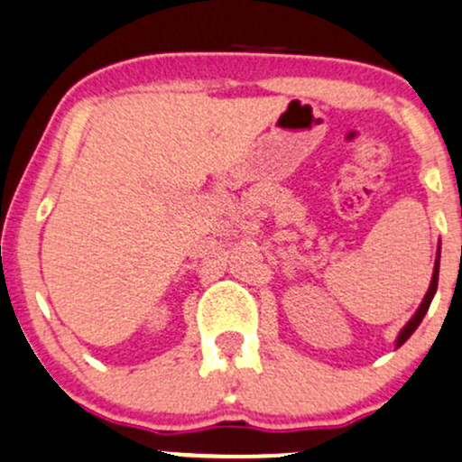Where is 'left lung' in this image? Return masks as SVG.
I'll use <instances>...</instances> for the list:
<instances>
[{"mask_svg": "<svg viewBox=\"0 0 462 462\" xmlns=\"http://www.w3.org/2000/svg\"><path fill=\"white\" fill-rule=\"evenodd\" d=\"M439 265H440V245H439V252H437V263H434L432 281H430L428 293H425L423 302H420L417 311H414V316L410 318L408 324H405V327L402 328V331H399V336H397V348L402 346V344L405 342V339H408L410 336H412L414 331H417V327H419V324H420V320H423V318H425V313H428V309H430V302H432L434 293H437V287H439Z\"/></svg>", "mask_w": 462, "mask_h": 462, "instance_id": "1", "label": "left lung"}]
</instances>
